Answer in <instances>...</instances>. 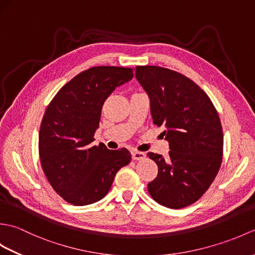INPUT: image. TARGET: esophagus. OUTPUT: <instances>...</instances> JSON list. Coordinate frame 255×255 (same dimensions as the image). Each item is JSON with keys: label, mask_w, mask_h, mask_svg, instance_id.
I'll use <instances>...</instances> for the list:
<instances>
[{"label": "esophagus", "mask_w": 255, "mask_h": 255, "mask_svg": "<svg viewBox=\"0 0 255 255\" xmlns=\"http://www.w3.org/2000/svg\"><path fill=\"white\" fill-rule=\"evenodd\" d=\"M131 155H132V159L136 160V161L143 160L145 158V154L143 152H139V151H133Z\"/></svg>", "instance_id": "esophagus-1"}]
</instances>
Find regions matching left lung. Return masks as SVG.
Masks as SVG:
<instances>
[{"label": "left lung", "mask_w": 255, "mask_h": 255, "mask_svg": "<svg viewBox=\"0 0 255 255\" xmlns=\"http://www.w3.org/2000/svg\"><path fill=\"white\" fill-rule=\"evenodd\" d=\"M134 75L150 100L153 124L163 126L169 155L148 152L158 176L148 184L155 202L180 209L196 202L214 182L223 161L218 113L192 80L172 70L136 67Z\"/></svg>", "instance_id": "8db88e82"}]
</instances>
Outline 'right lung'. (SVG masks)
<instances>
[{
  "mask_svg": "<svg viewBox=\"0 0 255 255\" xmlns=\"http://www.w3.org/2000/svg\"><path fill=\"white\" fill-rule=\"evenodd\" d=\"M132 78L129 68H91L64 85L48 105L39 130L40 162L52 188L68 203L99 202L116 173L130 163L127 149L108 150L92 142L105 100Z\"/></svg>",
  "mask_w": 255,
  "mask_h": 255,
  "instance_id": "right-lung-1",
  "label": "right lung"
}]
</instances>
